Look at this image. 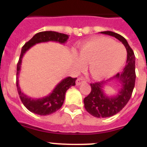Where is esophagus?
<instances>
[{
    "label": "esophagus",
    "mask_w": 147,
    "mask_h": 147,
    "mask_svg": "<svg viewBox=\"0 0 147 147\" xmlns=\"http://www.w3.org/2000/svg\"><path fill=\"white\" fill-rule=\"evenodd\" d=\"M86 82V80H85V78L84 77H80V78H78L77 80H76V85H82V83Z\"/></svg>",
    "instance_id": "obj_1"
}]
</instances>
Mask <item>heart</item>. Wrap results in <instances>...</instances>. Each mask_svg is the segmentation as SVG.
Wrapping results in <instances>:
<instances>
[{
    "instance_id": "b5f03b06",
    "label": "heart",
    "mask_w": 147,
    "mask_h": 147,
    "mask_svg": "<svg viewBox=\"0 0 147 147\" xmlns=\"http://www.w3.org/2000/svg\"><path fill=\"white\" fill-rule=\"evenodd\" d=\"M80 56L76 58L79 68L89 62V70L95 78L113 76L123 66L127 59V50L123 44L106 37L92 39L82 46Z\"/></svg>"
}]
</instances>
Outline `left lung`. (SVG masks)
<instances>
[{
	"label": "left lung",
	"instance_id": "1",
	"mask_svg": "<svg viewBox=\"0 0 147 147\" xmlns=\"http://www.w3.org/2000/svg\"><path fill=\"white\" fill-rule=\"evenodd\" d=\"M103 34L114 36L122 42L127 53V64L121 73H117L112 79H116L121 85V90L116 95L107 96L103 91L106 82L92 83V91L84 99L85 108L95 117H109L114 116L123 109L130 100L135 85V55L133 49L124 37L111 31H104Z\"/></svg>",
	"mask_w": 147,
	"mask_h": 147
}]
</instances>
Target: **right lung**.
<instances>
[{
  "instance_id": "obj_1",
  "label": "right lung",
  "mask_w": 147,
  "mask_h": 147,
  "mask_svg": "<svg viewBox=\"0 0 147 147\" xmlns=\"http://www.w3.org/2000/svg\"><path fill=\"white\" fill-rule=\"evenodd\" d=\"M68 39H69V36L64 33H58L54 31H44L35 34L31 40L26 42L24 47H22L21 53L20 55L19 61L17 66V92L22 103L32 113L39 115H49L60 109V107H62L64 102L65 92L69 88L76 85V81L77 78H71V77H67L64 78L55 86L52 93L48 94L47 96L42 97L41 98H30L22 92L19 86L18 76L21 68L23 56L26 51L29 50L35 44L40 42H49V41H54L63 44L66 42Z\"/></svg>"
}]
</instances>
